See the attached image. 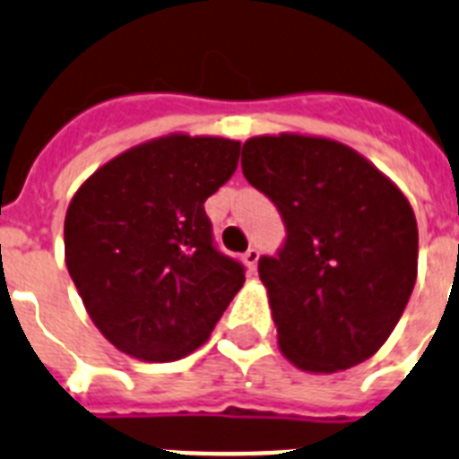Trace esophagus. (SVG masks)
<instances>
[{"mask_svg": "<svg viewBox=\"0 0 459 459\" xmlns=\"http://www.w3.org/2000/svg\"><path fill=\"white\" fill-rule=\"evenodd\" d=\"M257 257H260V251H257V248H253V246L244 253V263H246V267H248V272H255Z\"/></svg>", "mask_w": 459, "mask_h": 459, "instance_id": "obj_1", "label": "esophagus"}]
</instances>
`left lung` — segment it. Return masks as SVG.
<instances>
[{
	"instance_id": "obj_1",
	"label": "left lung",
	"mask_w": 459,
	"mask_h": 459,
	"mask_svg": "<svg viewBox=\"0 0 459 459\" xmlns=\"http://www.w3.org/2000/svg\"><path fill=\"white\" fill-rule=\"evenodd\" d=\"M241 169L286 227L276 255L257 260L283 354L309 373L373 357L418 276L406 196L361 154L325 138L246 140Z\"/></svg>"
}]
</instances>
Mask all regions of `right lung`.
<instances>
[{
    "instance_id": "obj_1",
    "label": "right lung",
    "mask_w": 459,
    "mask_h": 459,
    "mask_svg": "<svg viewBox=\"0 0 459 459\" xmlns=\"http://www.w3.org/2000/svg\"><path fill=\"white\" fill-rule=\"evenodd\" d=\"M237 140L169 135L98 169L65 215V263L98 331L143 361L206 342L246 281L204 204L234 176Z\"/></svg>"
}]
</instances>
